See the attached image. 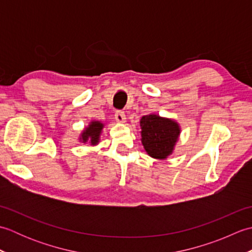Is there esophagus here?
<instances>
[{
	"mask_svg": "<svg viewBox=\"0 0 252 252\" xmlns=\"http://www.w3.org/2000/svg\"><path fill=\"white\" fill-rule=\"evenodd\" d=\"M115 119H116L118 122H120V123L126 122V115H125V112L121 111V110H117V111L115 112Z\"/></svg>",
	"mask_w": 252,
	"mask_h": 252,
	"instance_id": "1",
	"label": "esophagus"
}]
</instances>
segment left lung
Segmentation results:
<instances>
[{"mask_svg":"<svg viewBox=\"0 0 252 252\" xmlns=\"http://www.w3.org/2000/svg\"><path fill=\"white\" fill-rule=\"evenodd\" d=\"M142 144L149 156L165 159L172 154L180 135V126L175 121L157 115L142 117L140 121Z\"/></svg>","mask_w":252,"mask_h":252,"instance_id":"1","label":"left lung"}]
</instances>
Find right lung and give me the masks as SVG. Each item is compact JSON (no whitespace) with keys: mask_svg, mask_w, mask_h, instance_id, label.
<instances>
[{"mask_svg":"<svg viewBox=\"0 0 252 252\" xmlns=\"http://www.w3.org/2000/svg\"><path fill=\"white\" fill-rule=\"evenodd\" d=\"M104 125L99 121H92L90 126L83 131L81 134V140L83 143L90 142L91 145H96L99 141V135L103 130Z\"/></svg>","mask_w":252,"mask_h":252,"instance_id":"right-lung-1","label":"right lung"}]
</instances>
